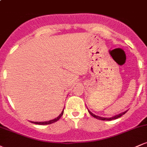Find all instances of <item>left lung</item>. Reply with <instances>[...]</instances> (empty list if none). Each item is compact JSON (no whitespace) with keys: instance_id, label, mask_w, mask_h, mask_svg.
Here are the masks:
<instances>
[{"instance_id":"8db88e82","label":"left lung","mask_w":147,"mask_h":147,"mask_svg":"<svg viewBox=\"0 0 147 147\" xmlns=\"http://www.w3.org/2000/svg\"><path fill=\"white\" fill-rule=\"evenodd\" d=\"M88 113L91 115L92 116V117H94L95 118H96V119H100V120H105V121H110V120H113V119H117V118L120 117L121 116H122L123 115H124V114L126 113V112H127V111H124V112L122 113H120V114H119V115H115V116H113V117H109V118L108 117V118H107V117H99V116L95 115V114H93L92 112H90V111H89L88 109Z\"/></svg>"}]
</instances>
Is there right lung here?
Listing matches in <instances>:
<instances>
[{"label":"right lung","instance_id":"add662e5","mask_svg":"<svg viewBox=\"0 0 147 147\" xmlns=\"http://www.w3.org/2000/svg\"><path fill=\"white\" fill-rule=\"evenodd\" d=\"M63 110H64V109H63ZM63 110L62 111L61 113L58 116V117H57V118H55V119H51V120L47 121V122H30L34 123V124H39V125H47V124H52V123H55V122H57V121H58L59 119H60V117H61L62 115H63Z\"/></svg>","mask_w":147,"mask_h":147}]
</instances>
